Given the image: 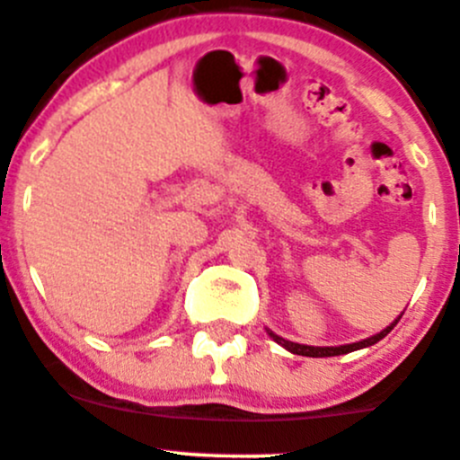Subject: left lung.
Returning <instances> with one entry per match:
<instances>
[{
	"label": "left lung",
	"mask_w": 460,
	"mask_h": 460,
	"mask_svg": "<svg viewBox=\"0 0 460 460\" xmlns=\"http://www.w3.org/2000/svg\"><path fill=\"white\" fill-rule=\"evenodd\" d=\"M402 319V316H400ZM397 319V321H400ZM397 321L395 323H391V327H386V330H382L380 334H376V336H371V338H367V341H360V342H353V345H341V347H310V345H299V342H290V341H286V338H281V336H277V334H272V332H269V334L272 336V341L275 342H279L281 347H286L288 351H292V353H296V356H310V358H327V356H341V353H349V351H356V349H362V347H369V345H376L377 341H382V338H385L388 332L393 330V327L397 325Z\"/></svg>",
	"instance_id": "8db88e82"
}]
</instances>
